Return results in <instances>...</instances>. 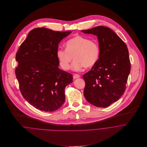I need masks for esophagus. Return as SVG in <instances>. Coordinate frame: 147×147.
Here are the masks:
<instances>
[{"label": "esophagus", "mask_w": 147, "mask_h": 147, "mask_svg": "<svg viewBox=\"0 0 147 147\" xmlns=\"http://www.w3.org/2000/svg\"><path fill=\"white\" fill-rule=\"evenodd\" d=\"M73 78H74V79H76L80 78V76L79 75H78V74H74V76H73Z\"/></svg>", "instance_id": "esophagus-1"}]
</instances>
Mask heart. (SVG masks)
<instances>
[{
    "label": "heart",
    "instance_id": "obj_1",
    "mask_svg": "<svg viewBox=\"0 0 147 147\" xmlns=\"http://www.w3.org/2000/svg\"><path fill=\"white\" fill-rule=\"evenodd\" d=\"M100 54L98 44L81 36L68 40L65 43V49H59L57 52L60 65L65 70L70 68L74 57L72 69L75 71L93 67L97 62Z\"/></svg>",
    "mask_w": 147,
    "mask_h": 147
}]
</instances>
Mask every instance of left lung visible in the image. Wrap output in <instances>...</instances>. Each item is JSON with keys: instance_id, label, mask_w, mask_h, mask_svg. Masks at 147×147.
Wrapping results in <instances>:
<instances>
[{"instance_id": "8db88e82", "label": "left lung", "mask_w": 147, "mask_h": 147, "mask_svg": "<svg viewBox=\"0 0 147 147\" xmlns=\"http://www.w3.org/2000/svg\"><path fill=\"white\" fill-rule=\"evenodd\" d=\"M97 36L100 54L92 69L83 75L86 101L98 107H106L123 94L131 69L125 43L111 29L98 26L82 30Z\"/></svg>"}]
</instances>
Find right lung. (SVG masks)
Masks as SVG:
<instances>
[{
  "label": "right lung",
  "mask_w": 147,
  "mask_h": 147,
  "mask_svg": "<svg viewBox=\"0 0 147 147\" xmlns=\"http://www.w3.org/2000/svg\"><path fill=\"white\" fill-rule=\"evenodd\" d=\"M71 32L35 28L16 54L15 74L21 94L40 110L54 111L65 101L64 89L72 83V75L58 68L57 52L59 43Z\"/></svg>",
  "instance_id": "add662e5"
}]
</instances>
